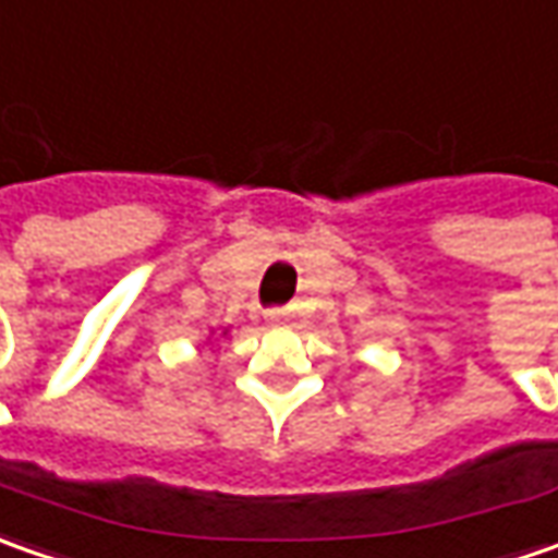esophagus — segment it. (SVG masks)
I'll use <instances>...</instances> for the list:
<instances>
[{
	"mask_svg": "<svg viewBox=\"0 0 558 558\" xmlns=\"http://www.w3.org/2000/svg\"><path fill=\"white\" fill-rule=\"evenodd\" d=\"M267 316L272 319V323H279V319H286V311H269Z\"/></svg>",
	"mask_w": 558,
	"mask_h": 558,
	"instance_id": "1",
	"label": "esophagus"
}]
</instances>
